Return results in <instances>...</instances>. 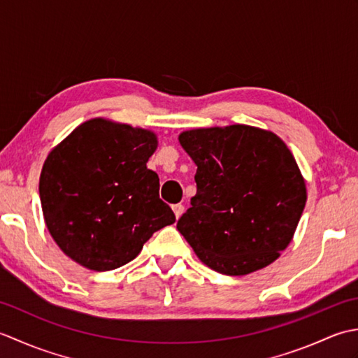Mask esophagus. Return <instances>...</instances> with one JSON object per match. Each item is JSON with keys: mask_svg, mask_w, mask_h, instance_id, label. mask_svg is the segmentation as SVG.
Masks as SVG:
<instances>
[{"mask_svg": "<svg viewBox=\"0 0 358 358\" xmlns=\"http://www.w3.org/2000/svg\"><path fill=\"white\" fill-rule=\"evenodd\" d=\"M172 210H173V214H175V218L178 220L181 217V214H183V212H185V206H183V204H173Z\"/></svg>", "mask_w": 358, "mask_h": 358, "instance_id": "esophagus-1", "label": "esophagus"}]
</instances>
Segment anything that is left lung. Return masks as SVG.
<instances>
[{
  "instance_id": "obj_1",
  "label": "left lung",
  "mask_w": 358,
  "mask_h": 358,
  "mask_svg": "<svg viewBox=\"0 0 358 358\" xmlns=\"http://www.w3.org/2000/svg\"><path fill=\"white\" fill-rule=\"evenodd\" d=\"M178 141L196 164V194L177 229L196 257L224 275H246L275 262L308 199L285 141L246 124L191 129Z\"/></svg>"
}]
</instances>
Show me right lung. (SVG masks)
Here are the masks:
<instances>
[{
	"label": "right lung",
	"mask_w": 358,
	"mask_h": 358,
	"mask_svg": "<svg viewBox=\"0 0 358 358\" xmlns=\"http://www.w3.org/2000/svg\"><path fill=\"white\" fill-rule=\"evenodd\" d=\"M157 146L148 129L92 118L49 152L40 175L44 222L73 262L117 269L175 222L159 200L158 175L146 166Z\"/></svg>",
	"instance_id": "1"
}]
</instances>
